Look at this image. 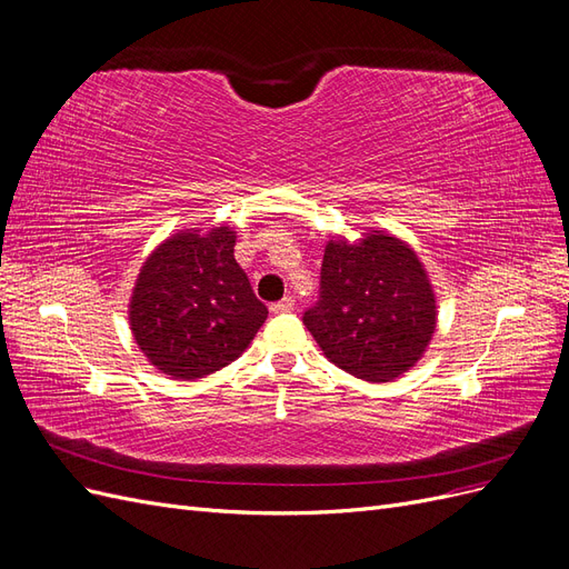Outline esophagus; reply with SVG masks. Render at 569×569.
Here are the masks:
<instances>
[{
	"label": "esophagus",
	"mask_w": 569,
	"mask_h": 569,
	"mask_svg": "<svg viewBox=\"0 0 569 569\" xmlns=\"http://www.w3.org/2000/svg\"><path fill=\"white\" fill-rule=\"evenodd\" d=\"M291 308H295V299L284 297V299H280V301H274V303L270 306V311H272V313H289Z\"/></svg>",
	"instance_id": "1"
}]
</instances>
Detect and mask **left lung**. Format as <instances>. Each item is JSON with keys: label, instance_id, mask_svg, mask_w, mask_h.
Returning a JSON list of instances; mask_svg holds the SVG:
<instances>
[{"label": "left lung", "instance_id": "left-lung-1", "mask_svg": "<svg viewBox=\"0 0 569 569\" xmlns=\"http://www.w3.org/2000/svg\"><path fill=\"white\" fill-rule=\"evenodd\" d=\"M303 325L325 356L358 380L389 382L418 363L437 327L432 284L401 239L370 232L325 247L318 301Z\"/></svg>", "mask_w": 569, "mask_h": 569}]
</instances>
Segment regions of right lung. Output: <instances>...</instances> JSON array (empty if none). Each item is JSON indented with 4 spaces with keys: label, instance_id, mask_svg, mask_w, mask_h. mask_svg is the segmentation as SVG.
I'll return each instance as SVG.
<instances>
[{
    "label": "right lung",
    "instance_id": "1",
    "mask_svg": "<svg viewBox=\"0 0 569 569\" xmlns=\"http://www.w3.org/2000/svg\"><path fill=\"white\" fill-rule=\"evenodd\" d=\"M268 318L234 261V232H180L137 278L130 325L137 347L176 380H197L242 356Z\"/></svg>",
    "mask_w": 569,
    "mask_h": 569
}]
</instances>
